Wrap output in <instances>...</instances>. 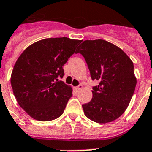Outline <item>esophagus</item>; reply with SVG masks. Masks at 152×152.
<instances>
[{"instance_id": "1", "label": "esophagus", "mask_w": 152, "mask_h": 152, "mask_svg": "<svg viewBox=\"0 0 152 152\" xmlns=\"http://www.w3.org/2000/svg\"><path fill=\"white\" fill-rule=\"evenodd\" d=\"M82 88H83V86L80 84V85H79V86H77V87H76V88H75V89H76L77 91H80V89H82Z\"/></svg>"}]
</instances>
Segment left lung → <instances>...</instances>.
<instances>
[{"label": "left lung", "mask_w": 152, "mask_h": 152, "mask_svg": "<svg viewBox=\"0 0 152 152\" xmlns=\"http://www.w3.org/2000/svg\"><path fill=\"white\" fill-rule=\"evenodd\" d=\"M88 64L93 80L92 99L83 104L87 118L95 122H111L122 115L129 105L137 78L133 63L124 51L102 39L86 40L76 50Z\"/></svg>", "instance_id": "obj_1"}]
</instances>
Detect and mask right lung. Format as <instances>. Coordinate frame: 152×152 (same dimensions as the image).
Segmentation results:
<instances>
[{
    "label": "right lung",
    "mask_w": 152,
    "mask_h": 152,
    "mask_svg": "<svg viewBox=\"0 0 152 152\" xmlns=\"http://www.w3.org/2000/svg\"><path fill=\"white\" fill-rule=\"evenodd\" d=\"M81 40L66 37L38 41L20 54L13 67L11 85L16 101L37 121H49L61 115L72 88L59 80L63 65Z\"/></svg>",
    "instance_id": "obj_1"
}]
</instances>
